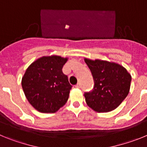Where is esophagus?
Masks as SVG:
<instances>
[{"label":"esophagus","mask_w":147,"mask_h":147,"mask_svg":"<svg viewBox=\"0 0 147 147\" xmlns=\"http://www.w3.org/2000/svg\"><path fill=\"white\" fill-rule=\"evenodd\" d=\"M75 87H76V88H81V85H80V83H78L77 85H76Z\"/></svg>","instance_id":"34e87169"}]
</instances>
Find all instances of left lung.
<instances>
[{
	"mask_svg": "<svg viewBox=\"0 0 147 147\" xmlns=\"http://www.w3.org/2000/svg\"><path fill=\"white\" fill-rule=\"evenodd\" d=\"M91 71L94 87L85 93L87 105L97 113H107L117 108L130 89L131 75L125 67L113 62L85 58Z\"/></svg>",
	"mask_w": 147,
	"mask_h": 147,
	"instance_id": "8db88e82",
	"label": "left lung"
}]
</instances>
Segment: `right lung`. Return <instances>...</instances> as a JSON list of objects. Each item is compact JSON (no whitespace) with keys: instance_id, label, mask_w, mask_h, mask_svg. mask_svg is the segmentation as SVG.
<instances>
[{"instance_id":"right-lung-1","label":"right lung","mask_w":147,"mask_h":147,"mask_svg":"<svg viewBox=\"0 0 147 147\" xmlns=\"http://www.w3.org/2000/svg\"><path fill=\"white\" fill-rule=\"evenodd\" d=\"M67 59L57 55L44 56L32 62L22 77L24 94L39 112L54 113L67 102L72 86L62 69Z\"/></svg>"}]
</instances>
